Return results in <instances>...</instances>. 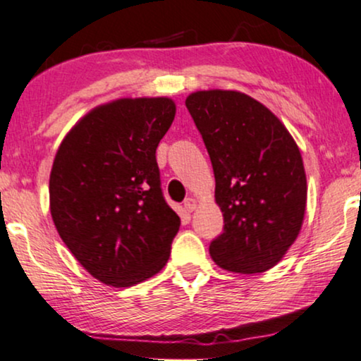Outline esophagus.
Segmentation results:
<instances>
[{
	"mask_svg": "<svg viewBox=\"0 0 361 361\" xmlns=\"http://www.w3.org/2000/svg\"><path fill=\"white\" fill-rule=\"evenodd\" d=\"M195 207H197V200H195V199L189 197V199L184 200V209L187 210V212H194Z\"/></svg>",
	"mask_w": 361,
	"mask_h": 361,
	"instance_id": "esophagus-1",
	"label": "esophagus"
}]
</instances>
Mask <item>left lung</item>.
I'll use <instances>...</instances> for the list:
<instances>
[{
	"mask_svg": "<svg viewBox=\"0 0 361 361\" xmlns=\"http://www.w3.org/2000/svg\"><path fill=\"white\" fill-rule=\"evenodd\" d=\"M215 176L224 232L210 242L221 269L260 274L277 265L300 232L307 177L297 144L277 116L237 91L185 99Z\"/></svg>",
	"mask_w": 361,
	"mask_h": 361,
	"instance_id": "1",
	"label": "left lung"
}]
</instances>
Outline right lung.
<instances>
[{
  "label": "right lung",
  "instance_id": "add662e5",
  "mask_svg": "<svg viewBox=\"0 0 361 361\" xmlns=\"http://www.w3.org/2000/svg\"><path fill=\"white\" fill-rule=\"evenodd\" d=\"M174 116L169 97L112 101L84 116L56 152L54 226L102 283L130 287L169 260L180 219L164 199L156 149Z\"/></svg>",
  "mask_w": 361,
  "mask_h": 361
}]
</instances>
